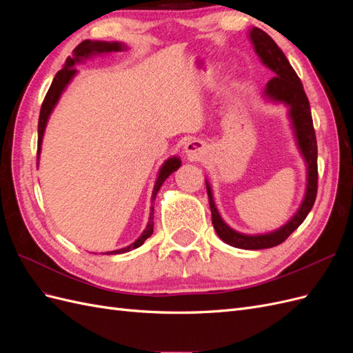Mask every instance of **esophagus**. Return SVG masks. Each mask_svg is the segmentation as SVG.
<instances>
[{
    "instance_id": "34e87169",
    "label": "esophagus",
    "mask_w": 353,
    "mask_h": 353,
    "mask_svg": "<svg viewBox=\"0 0 353 353\" xmlns=\"http://www.w3.org/2000/svg\"><path fill=\"white\" fill-rule=\"evenodd\" d=\"M205 144L200 140H191L185 144V154L190 160H200L205 156Z\"/></svg>"
}]
</instances>
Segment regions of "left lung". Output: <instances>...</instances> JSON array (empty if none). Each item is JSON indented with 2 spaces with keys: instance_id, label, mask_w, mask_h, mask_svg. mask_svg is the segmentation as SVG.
<instances>
[{
  "instance_id": "1",
  "label": "left lung",
  "mask_w": 353,
  "mask_h": 353,
  "mask_svg": "<svg viewBox=\"0 0 353 353\" xmlns=\"http://www.w3.org/2000/svg\"><path fill=\"white\" fill-rule=\"evenodd\" d=\"M249 39L254 48V52L261 59L262 65L274 72V78L266 83L263 91V99L275 104H284L288 108V119L292 123V130L296 138V144L306 163V190L303 200L297 212L288 219L283 227L263 234H244L232 230L223 221L216 209L213 200L212 187L206 179V190L209 196V206L212 212V223L218 237L232 248L244 250H261L270 249L281 244L290 234L301 225L311 212L316 199L318 184V148L316 137L314 131L311 108L303 90V85L296 74L294 69L288 63L284 52L275 44L274 39L259 28H252L249 30Z\"/></svg>"
}]
</instances>
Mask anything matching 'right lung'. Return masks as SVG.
<instances>
[{"instance_id": "obj_1", "label": "right lung", "mask_w": 353, "mask_h": 353, "mask_svg": "<svg viewBox=\"0 0 353 353\" xmlns=\"http://www.w3.org/2000/svg\"><path fill=\"white\" fill-rule=\"evenodd\" d=\"M128 47L123 44V42H108V41H91V39H85L82 41L81 44L73 50V56L68 57L65 61V66H63L61 70H59L56 73L54 79L51 82V87L46 95L44 103L41 105V112H39V121H38V162H39V153H41V145H42V138H44V132H46V128L48 123L50 116L54 110V108L57 105L61 94L65 92V90L68 88V85L72 82V79L74 78V74L78 73L77 70V65L79 63H83L87 59H91L94 56H99V54H109V52H116V51H123ZM181 166V159L176 156L169 157L168 160H165V163L160 166L159 169V174L156 178V183H154V188H153V194H152V203H154L156 196L159 193L160 187L165 183V179L170 175L174 174L176 169H179ZM153 206L150 208V218H148V223L145 230L143 231V234L140 237H138L132 244L126 245L123 249L119 250H113V252H105L103 254H119V253H126V252H131L137 248H140V245L152 236L153 234Z\"/></svg>"}]
</instances>
